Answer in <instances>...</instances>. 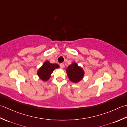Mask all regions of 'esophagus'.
Listing matches in <instances>:
<instances>
[{
	"mask_svg": "<svg viewBox=\"0 0 127 127\" xmlns=\"http://www.w3.org/2000/svg\"><path fill=\"white\" fill-rule=\"evenodd\" d=\"M60 66L61 68H64V64L63 63H61V64H60Z\"/></svg>",
	"mask_w": 127,
	"mask_h": 127,
	"instance_id": "1",
	"label": "esophagus"
}]
</instances>
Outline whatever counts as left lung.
<instances>
[{
    "mask_svg": "<svg viewBox=\"0 0 127 127\" xmlns=\"http://www.w3.org/2000/svg\"><path fill=\"white\" fill-rule=\"evenodd\" d=\"M66 72L68 77L72 82H78L84 76L83 70L74 63L68 66Z\"/></svg>",
    "mask_w": 127,
    "mask_h": 127,
    "instance_id": "1",
    "label": "left lung"
}]
</instances>
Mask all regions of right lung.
<instances>
[{
	"instance_id": "right-lung-1",
	"label": "right lung",
	"mask_w": 127,
	"mask_h": 127,
	"mask_svg": "<svg viewBox=\"0 0 127 127\" xmlns=\"http://www.w3.org/2000/svg\"><path fill=\"white\" fill-rule=\"evenodd\" d=\"M59 67L58 64H51L49 61H46L38 71V76L44 81H48L54 69Z\"/></svg>"
}]
</instances>
